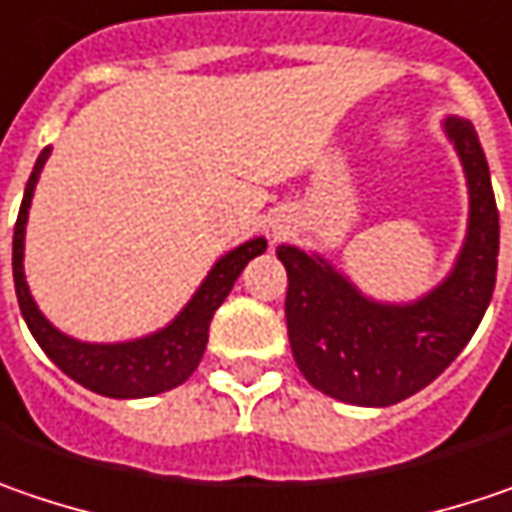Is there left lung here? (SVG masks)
<instances>
[{"mask_svg": "<svg viewBox=\"0 0 512 512\" xmlns=\"http://www.w3.org/2000/svg\"><path fill=\"white\" fill-rule=\"evenodd\" d=\"M464 167L469 217L446 278L414 301H376L318 252L278 246L286 278V330L298 371L321 394L385 408L443 374L490 307L498 269V208L475 127L440 121Z\"/></svg>", "mask_w": 512, "mask_h": 512, "instance_id": "left-lung-1", "label": "left lung"}]
</instances>
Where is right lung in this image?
<instances>
[{"label": "right lung", "instance_id": "add662e5", "mask_svg": "<svg viewBox=\"0 0 512 512\" xmlns=\"http://www.w3.org/2000/svg\"><path fill=\"white\" fill-rule=\"evenodd\" d=\"M51 147H46L31 170V179L25 185V196L19 205V217L14 228V286L16 301L22 318L37 339V345L46 350V356L63 371L80 382L83 388L112 397V400H138V397H156L170 388L182 385L194 374L205 345H208V324L231 292L234 281L246 269L252 257L266 252V237H252L231 252L214 260L202 284L188 298V304L167 321L165 327L127 339V342H80L75 336L54 327L43 310L37 307L31 286L25 281V226L34 188L40 182V173L46 167Z\"/></svg>", "mask_w": 512, "mask_h": 512}]
</instances>
